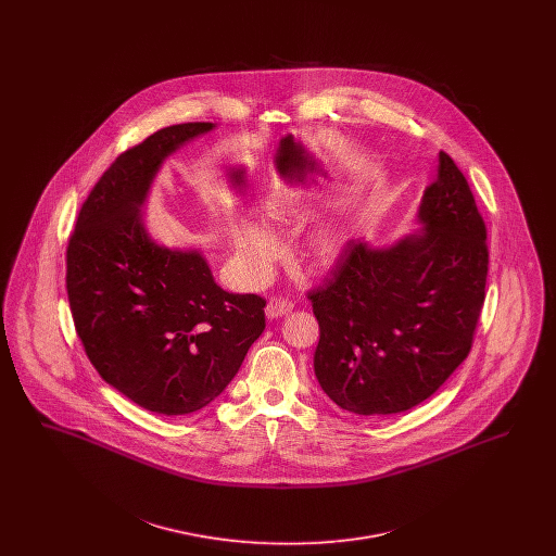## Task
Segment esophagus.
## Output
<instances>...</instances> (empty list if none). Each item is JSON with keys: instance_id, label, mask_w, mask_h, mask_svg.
<instances>
[{"instance_id": "obj_1", "label": "esophagus", "mask_w": 556, "mask_h": 556, "mask_svg": "<svg viewBox=\"0 0 556 556\" xmlns=\"http://www.w3.org/2000/svg\"><path fill=\"white\" fill-rule=\"evenodd\" d=\"M265 311L268 318L283 317V315H288V313L293 311V302L288 300V298H283V295H273L268 300Z\"/></svg>"}]
</instances>
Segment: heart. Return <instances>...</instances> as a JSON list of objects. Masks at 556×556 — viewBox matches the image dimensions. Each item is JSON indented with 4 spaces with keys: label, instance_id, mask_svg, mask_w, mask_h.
<instances>
[{
    "label": "heart",
    "instance_id": "b5f03b06",
    "mask_svg": "<svg viewBox=\"0 0 556 556\" xmlns=\"http://www.w3.org/2000/svg\"><path fill=\"white\" fill-rule=\"evenodd\" d=\"M273 214L277 218H286L293 214V206L283 204L275 208ZM236 250H238L239 265L250 277H263L266 268L277 258L279 243L266 229L254 223H241L236 229ZM345 231L338 225H325L308 238V250L313 258L320 265L333 263L345 245Z\"/></svg>",
    "mask_w": 556,
    "mask_h": 556
}]
</instances>
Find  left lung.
I'll list each match as a JSON object with an SVG mask.
<instances>
[{
  "mask_svg": "<svg viewBox=\"0 0 556 556\" xmlns=\"http://www.w3.org/2000/svg\"><path fill=\"white\" fill-rule=\"evenodd\" d=\"M425 189L419 233L390 248L345 243L331 277L308 291L320 338L315 375L354 415L408 410L469 356L485 300L488 231L446 152Z\"/></svg>",
  "mask_w": 556,
  "mask_h": 556,
  "instance_id": "obj_1",
  "label": "left lung"
}]
</instances>
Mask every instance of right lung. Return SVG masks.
Masks as SVG:
<instances>
[{
	"label": "right lung",
	"mask_w": 556,
	"mask_h": 556,
	"mask_svg": "<svg viewBox=\"0 0 556 556\" xmlns=\"http://www.w3.org/2000/svg\"><path fill=\"white\" fill-rule=\"evenodd\" d=\"M212 123L164 127L110 164L66 248L77 336L102 379L152 413L208 406L265 331V298L214 283L198 250L148 236L141 206L160 164Z\"/></svg>",
	"instance_id": "right-lung-1"
}]
</instances>
